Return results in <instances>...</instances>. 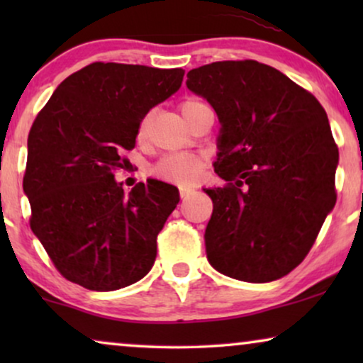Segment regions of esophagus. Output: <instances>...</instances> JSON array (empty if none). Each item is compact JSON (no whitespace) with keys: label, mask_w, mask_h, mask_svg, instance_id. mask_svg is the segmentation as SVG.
I'll list each match as a JSON object with an SVG mask.
<instances>
[{"label":"esophagus","mask_w":363,"mask_h":363,"mask_svg":"<svg viewBox=\"0 0 363 363\" xmlns=\"http://www.w3.org/2000/svg\"><path fill=\"white\" fill-rule=\"evenodd\" d=\"M180 196L183 198V200H185V198L190 196V190H188V188H185V186H180Z\"/></svg>","instance_id":"obj_1"}]
</instances>
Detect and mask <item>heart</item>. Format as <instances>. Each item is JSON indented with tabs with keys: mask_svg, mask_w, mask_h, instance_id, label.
<instances>
[{
	"mask_svg": "<svg viewBox=\"0 0 363 363\" xmlns=\"http://www.w3.org/2000/svg\"><path fill=\"white\" fill-rule=\"evenodd\" d=\"M203 106H206V104L200 99H186L180 104V111L188 122V118ZM148 125H150V116H145L138 122L137 140L140 143L145 142ZM203 167H205V163H203L201 157L191 155V153H170V155L162 157L155 163V167L152 168V172L153 175L162 178V180L173 183H191L200 177Z\"/></svg>",
	"mask_w": 363,
	"mask_h": 363,
	"instance_id": "b5f03b06",
	"label": "heart"
}]
</instances>
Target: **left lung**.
I'll use <instances>...</instances> for the list:
<instances>
[{
  "label": "left lung",
  "instance_id": "1",
  "mask_svg": "<svg viewBox=\"0 0 363 363\" xmlns=\"http://www.w3.org/2000/svg\"><path fill=\"white\" fill-rule=\"evenodd\" d=\"M186 87L220 118L206 256L221 274L269 282L311 251L335 205L339 148L320 102L277 69L220 61L191 69Z\"/></svg>",
  "mask_w": 363,
  "mask_h": 363
}]
</instances>
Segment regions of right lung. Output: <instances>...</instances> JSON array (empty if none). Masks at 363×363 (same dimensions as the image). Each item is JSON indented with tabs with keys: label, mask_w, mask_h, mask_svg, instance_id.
<instances>
[{
	"label": "right lung",
	"mask_w": 363,
	"mask_h": 363,
	"mask_svg": "<svg viewBox=\"0 0 363 363\" xmlns=\"http://www.w3.org/2000/svg\"><path fill=\"white\" fill-rule=\"evenodd\" d=\"M183 69L92 62L59 84L28 135L23 190L29 226L56 269L91 291L140 281L178 188L158 180L125 193L113 173L138 122L182 86Z\"/></svg>",
	"instance_id": "add662e5"
}]
</instances>
